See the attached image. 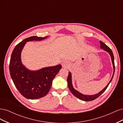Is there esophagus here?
<instances>
[{"instance_id": "obj_1", "label": "esophagus", "mask_w": 123, "mask_h": 123, "mask_svg": "<svg viewBox=\"0 0 123 123\" xmlns=\"http://www.w3.org/2000/svg\"><path fill=\"white\" fill-rule=\"evenodd\" d=\"M62 66L64 68H69V62H68L64 61V62L62 63Z\"/></svg>"}]
</instances>
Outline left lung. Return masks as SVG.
Here are the masks:
<instances>
[{"instance_id": "left-lung-1", "label": "left lung", "mask_w": 123, "mask_h": 123, "mask_svg": "<svg viewBox=\"0 0 123 123\" xmlns=\"http://www.w3.org/2000/svg\"><path fill=\"white\" fill-rule=\"evenodd\" d=\"M100 48H101L102 49H103L104 50H105L106 51H107V52H108L109 53V54L110 55L111 57V60H112V64H113V69H114L112 77V78H111V79L110 81H109V83L108 84V85L106 86L105 88H104L101 91L99 92L98 93V94L92 95H84L83 94L80 93V92H79V91H77V90H75V89L73 88V86H72V84L71 73L70 72H69V74H68V78H67V83H68V88L69 89L70 91L74 96H76V98H79V99L82 100H84V101H91V100H94L96 98H98L99 96L106 90V89L107 88V87H108L109 84L110 83L111 80H112L113 79V77L114 74L115 65H114V56H113V54L112 53V51L110 49V48L108 47L106 44H105L104 43H103L102 41H100Z\"/></svg>"}]
</instances>
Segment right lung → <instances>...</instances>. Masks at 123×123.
<instances>
[{"instance_id": "right-lung-1", "label": "right lung", "mask_w": 123, "mask_h": 123, "mask_svg": "<svg viewBox=\"0 0 123 123\" xmlns=\"http://www.w3.org/2000/svg\"><path fill=\"white\" fill-rule=\"evenodd\" d=\"M46 37L34 36L25 38L17 44L11 55L9 66L11 77L18 90L26 98L35 99L46 96L54 77L62 68V66L58 65L33 71L21 64V52L26 42L42 40Z\"/></svg>"}]
</instances>
